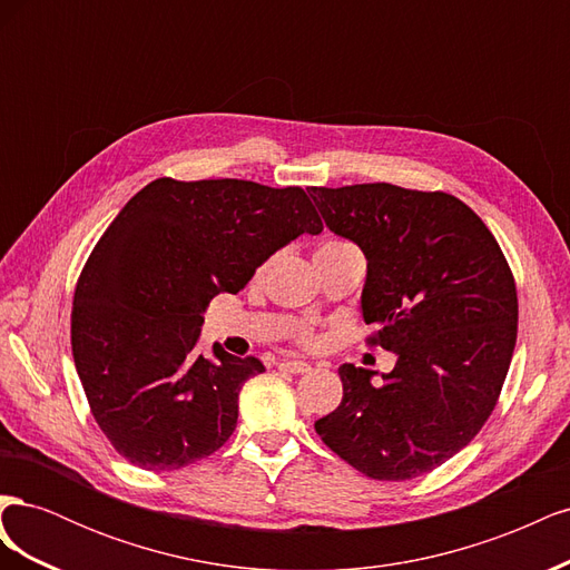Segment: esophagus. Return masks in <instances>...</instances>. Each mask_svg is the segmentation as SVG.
<instances>
[{"label": "esophagus", "mask_w": 570, "mask_h": 570, "mask_svg": "<svg viewBox=\"0 0 570 570\" xmlns=\"http://www.w3.org/2000/svg\"><path fill=\"white\" fill-rule=\"evenodd\" d=\"M281 371H287V373H308V371H312V366L304 364V361H283Z\"/></svg>", "instance_id": "obj_1"}]
</instances>
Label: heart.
I'll list each match as a JSON object with an SVG mask.
<instances>
[{"mask_svg":"<svg viewBox=\"0 0 570 570\" xmlns=\"http://www.w3.org/2000/svg\"><path fill=\"white\" fill-rule=\"evenodd\" d=\"M344 245H347V243H342V239H331V243H325L323 247H344ZM323 247H321V249H323ZM304 340H312V335L304 333Z\"/></svg>","mask_w":570,"mask_h":570,"instance_id":"b5f03b06","label":"heart"}]
</instances>
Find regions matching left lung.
Here are the masks:
<instances>
[{
    "instance_id": "left-lung-1",
    "label": "left lung",
    "mask_w": 570,
    "mask_h": 570,
    "mask_svg": "<svg viewBox=\"0 0 570 570\" xmlns=\"http://www.w3.org/2000/svg\"><path fill=\"white\" fill-rule=\"evenodd\" d=\"M325 226L366 256L361 316L396 364L340 366L342 402L316 421L331 450L373 480H411L485 425L519 333L507 258L473 209L390 183L312 187Z\"/></svg>"
}]
</instances>
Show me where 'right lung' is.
Listing matches in <instances>:
<instances>
[{"label": "right lung", "instance_id": "1", "mask_svg": "<svg viewBox=\"0 0 570 570\" xmlns=\"http://www.w3.org/2000/svg\"><path fill=\"white\" fill-rule=\"evenodd\" d=\"M323 223L302 187L159 178L99 237L73 295L71 347L92 416L145 471L214 454L237 425V396L258 358L216 342L197 354L209 302Z\"/></svg>", "mask_w": 570, "mask_h": 570}]
</instances>
